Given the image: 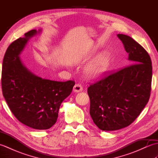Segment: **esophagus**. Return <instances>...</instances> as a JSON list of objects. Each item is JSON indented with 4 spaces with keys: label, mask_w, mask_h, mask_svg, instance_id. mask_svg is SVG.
<instances>
[{
    "label": "esophagus",
    "mask_w": 158,
    "mask_h": 158,
    "mask_svg": "<svg viewBox=\"0 0 158 158\" xmlns=\"http://www.w3.org/2000/svg\"><path fill=\"white\" fill-rule=\"evenodd\" d=\"M83 90V86L79 84V83H77V84H75V86L73 87V91L75 92H80Z\"/></svg>",
    "instance_id": "obj_1"
}]
</instances>
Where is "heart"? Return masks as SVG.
I'll return each instance as SVG.
<instances>
[{"instance_id": "heart-1", "label": "heart", "mask_w": 158, "mask_h": 158, "mask_svg": "<svg viewBox=\"0 0 158 158\" xmlns=\"http://www.w3.org/2000/svg\"><path fill=\"white\" fill-rule=\"evenodd\" d=\"M110 60L107 53H103L98 57L96 61L87 69V73L90 77H98L105 73L110 65Z\"/></svg>"}]
</instances>
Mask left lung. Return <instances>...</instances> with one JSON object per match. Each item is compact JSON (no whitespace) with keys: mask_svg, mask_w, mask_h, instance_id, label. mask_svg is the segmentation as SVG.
Wrapping results in <instances>:
<instances>
[{"mask_svg":"<svg viewBox=\"0 0 158 158\" xmlns=\"http://www.w3.org/2000/svg\"><path fill=\"white\" fill-rule=\"evenodd\" d=\"M132 64L91 84L89 114L98 128L112 131L135 121L148 102L152 65L149 53L130 36L117 35Z\"/></svg>","mask_w":158,"mask_h":158,"instance_id":"left-lung-1","label":"left lung"}]
</instances>
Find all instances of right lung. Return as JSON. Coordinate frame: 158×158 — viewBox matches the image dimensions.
<instances>
[{
  "mask_svg": "<svg viewBox=\"0 0 158 158\" xmlns=\"http://www.w3.org/2000/svg\"><path fill=\"white\" fill-rule=\"evenodd\" d=\"M36 34V30H32L8 47L2 62L1 85L2 95L18 121L32 128L47 130L56 122L60 105L75 83L42 79L23 64L19 56Z\"/></svg>",
  "mask_w": 158,
  "mask_h": 158,
  "instance_id": "right-lung-1",
  "label": "right lung"
}]
</instances>
